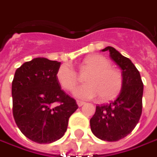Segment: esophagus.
<instances>
[{"instance_id": "esophagus-1", "label": "esophagus", "mask_w": 157, "mask_h": 157, "mask_svg": "<svg viewBox=\"0 0 157 157\" xmlns=\"http://www.w3.org/2000/svg\"><path fill=\"white\" fill-rule=\"evenodd\" d=\"M76 102H77V105H78L79 107H82V106L85 104V102H84V101H77Z\"/></svg>"}]
</instances>
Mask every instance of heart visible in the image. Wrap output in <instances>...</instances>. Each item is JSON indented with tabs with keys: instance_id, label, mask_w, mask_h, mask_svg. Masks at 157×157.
I'll list each match as a JSON object with an SVG mask.
<instances>
[{
	"instance_id": "b5f03b06",
	"label": "heart",
	"mask_w": 157,
	"mask_h": 157,
	"mask_svg": "<svg viewBox=\"0 0 157 157\" xmlns=\"http://www.w3.org/2000/svg\"><path fill=\"white\" fill-rule=\"evenodd\" d=\"M82 69L90 71L85 77L87 83L74 90L79 99L89 100L100 96L101 100H110L120 92L122 85L121 73L111 67V62L103 56L92 55L82 62ZM56 79L62 89L70 91L78 82V73L69 64L64 63L56 71Z\"/></svg>"
}]
</instances>
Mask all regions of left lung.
<instances>
[{
  "mask_svg": "<svg viewBox=\"0 0 157 157\" xmlns=\"http://www.w3.org/2000/svg\"><path fill=\"white\" fill-rule=\"evenodd\" d=\"M102 51H109L111 59L122 70V89L115 101L96 106L95 115L90 119V128L101 140L116 142L132 132L140 120L143 83L137 68L128 58L113 47H107Z\"/></svg>",
  "mask_w": 157,
  "mask_h": 157,
  "instance_id": "1",
  "label": "left lung"
}]
</instances>
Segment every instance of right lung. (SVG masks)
Listing matches in <instances>:
<instances>
[{
	"label": "right lung",
	"instance_id": "obj_1",
	"mask_svg": "<svg viewBox=\"0 0 157 157\" xmlns=\"http://www.w3.org/2000/svg\"><path fill=\"white\" fill-rule=\"evenodd\" d=\"M60 66L56 61L35 58L14 74L13 116L21 133L35 143H51L62 138L68 118L78 109L76 101L61 89L57 81Z\"/></svg>",
	"mask_w": 157,
	"mask_h": 157
}]
</instances>
